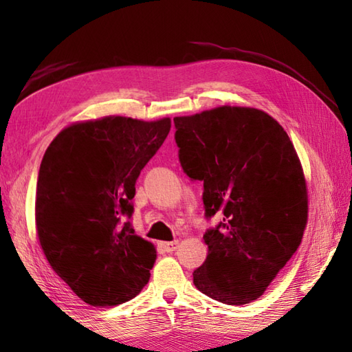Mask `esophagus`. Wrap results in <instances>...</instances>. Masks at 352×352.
<instances>
[{
    "label": "esophagus",
    "instance_id": "34e87169",
    "mask_svg": "<svg viewBox=\"0 0 352 352\" xmlns=\"http://www.w3.org/2000/svg\"><path fill=\"white\" fill-rule=\"evenodd\" d=\"M177 247H178V241H172V242H164V243H163L164 252H168V253L175 252Z\"/></svg>",
    "mask_w": 352,
    "mask_h": 352
}]
</instances>
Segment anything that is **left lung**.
<instances>
[{"label": "left lung", "mask_w": 352, "mask_h": 352, "mask_svg": "<svg viewBox=\"0 0 352 352\" xmlns=\"http://www.w3.org/2000/svg\"><path fill=\"white\" fill-rule=\"evenodd\" d=\"M182 169L204 183L208 256L194 285L225 305L259 298L300 247L307 222L305 175L284 129L267 113L219 107L174 118Z\"/></svg>", "instance_id": "left-lung-1"}]
</instances>
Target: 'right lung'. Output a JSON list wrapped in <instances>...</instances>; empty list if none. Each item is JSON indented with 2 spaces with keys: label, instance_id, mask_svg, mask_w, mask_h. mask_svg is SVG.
<instances>
[{
  "label": "right lung",
  "instance_id": "1",
  "mask_svg": "<svg viewBox=\"0 0 352 352\" xmlns=\"http://www.w3.org/2000/svg\"><path fill=\"white\" fill-rule=\"evenodd\" d=\"M170 119L107 116L69 126L41 160L35 223L52 270L91 306L132 300L157 252L135 234V184L169 135Z\"/></svg>",
  "mask_w": 352,
  "mask_h": 352
}]
</instances>
